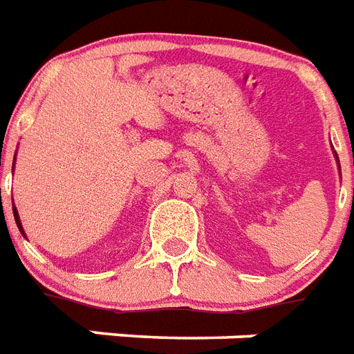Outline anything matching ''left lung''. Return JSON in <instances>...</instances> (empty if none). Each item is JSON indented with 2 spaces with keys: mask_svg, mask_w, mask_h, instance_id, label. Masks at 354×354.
Listing matches in <instances>:
<instances>
[{
  "mask_svg": "<svg viewBox=\"0 0 354 354\" xmlns=\"http://www.w3.org/2000/svg\"><path fill=\"white\" fill-rule=\"evenodd\" d=\"M334 158H336V163H338V167H339V159H338V153L334 152ZM339 174H342V171H339Z\"/></svg>",
  "mask_w": 354,
  "mask_h": 354,
  "instance_id": "obj_1",
  "label": "left lung"
}]
</instances>
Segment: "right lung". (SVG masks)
I'll return each instance as SVG.
<instances>
[{"instance_id":"1","label":"right lung","mask_w":354,"mask_h":354,"mask_svg":"<svg viewBox=\"0 0 354 354\" xmlns=\"http://www.w3.org/2000/svg\"><path fill=\"white\" fill-rule=\"evenodd\" d=\"M15 161H16V156H15ZM12 213H15V221H16V226L20 228V232L24 234V226H21V221H20V215H18V209L16 207H12ZM26 236V234H24Z\"/></svg>"}]
</instances>
